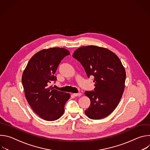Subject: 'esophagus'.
<instances>
[{
    "label": "esophagus",
    "instance_id": "34e87169",
    "mask_svg": "<svg viewBox=\"0 0 150 150\" xmlns=\"http://www.w3.org/2000/svg\"><path fill=\"white\" fill-rule=\"evenodd\" d=\"M73 95L75 97H78V96H81V93H74Z\"/></svg>",
    "mask_w": 150,
    "mask_h": 150
}]
</instances>
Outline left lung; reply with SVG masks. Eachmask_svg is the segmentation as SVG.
<instances>
[{
	"label": "left lung",
	"mask_w": 150,
	"mask_h": 150,
	"mask_svg": "<svg viewBox=\"0 0 150 150\" xmlns=\"http://www.w3.org/2000/svg\"><path fill=\"white\" fill-rule=\"evenodd\" d=\"M72 56L81 63L88 78L94 76V90L85 92L91 101L85 115L94 120L109 116L125 89L126 72L120 60L109 49L96 46L79 47Z\"/></svg>",
	"instance_id": "8db88e82"
}]
</instances>
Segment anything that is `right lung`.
<instances>
[{
  "mask_svg": "<svg viewBox=\"0 0 150 150\" xmlns=\"http://www.w3.org/2000/svg\"><path fill=\"white\" fill-rule=\"evenodd\" d=\"M64 48L43 49L29 60L22 76L26 99L34 112L47 121L59 119L65 112V104L70 94L49 86L56 81L54 75L61 60L69 55Z\"/></svg>",
  "mask_w": 150,
  "mask_h": 150,
  "instance_id": "obj_1",
  "label": "right lung"
}]
</instances>
